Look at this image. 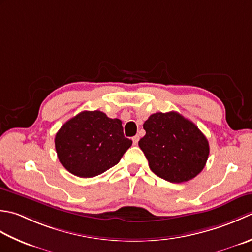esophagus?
<instances>
[{
	"label": "esophagus",
	"instance_id": "1",
	"mask_svg": "<svg viewBox=\"0 0 252 252\" xmlns=\"http://www.w3.org/2000/svg\"><path fill=\"white\" fill-rule=\"evenodd\" d=\"M138 141H139V136H138V135H136V136H133L132 137V143H133V145H137V143H138Z\"/></svg>",
	"mask_w": 252,
	"mask_h": 252
}]
</instances>
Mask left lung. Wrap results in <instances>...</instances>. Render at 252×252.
Listing matches in <instances>:
<instances>
[{"mask_svg": "<svg viewBox=\"0 0 252 252\" xmlns=\"http://www.w3.org/2000/svg\"><path fill=\"white\" fill-rule=\"evenodd\" d=\"M139 140L151 171L171 183L190 181L202 171L210 147L207 138L191 121L177 112H158L143 124Z\"/></svg>", "mask_w": 252, "mask_h": 252, "instance_id": "8db88e82", "label": "left lung"}]
</instances>
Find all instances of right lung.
<instances>
[{"mask_svg": "<svg viewBox=\"0 0 252 252\" xmlns=\"http://www.w3.org/2000/svg\"><path fill=\"white\" fill-rule=\"evenodd\" d=\"M131 143L124 136L121 120L97 110L80 112L55 135L62 165L83 178L100 175L116 165Z\"/></svg>", "mask_w": 252, "mask_h": 252, "instance_id": "right-lung-1", "label": "right lung"}]
</instances>
